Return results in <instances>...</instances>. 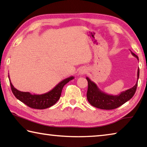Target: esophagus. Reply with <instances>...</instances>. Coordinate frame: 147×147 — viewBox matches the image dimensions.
Wrapping results in <instances>:
<instances>
[{
  "label": "esophagus",
  "instance_id": "1",
  "mask_svg": "<svg viewBox=\"0 0 147 147\" xmlns=\"http://www.w3.org/2000/svg\"><path fill=\"white\" fill-rule=\"evenodd\" d=\"M87 70L86 69H80V71H79V72H78V74H80V75H82V74H85L86 73V71Z\"/></svg>",
  "mask_w": 147,
  "mask_h": 147
}]
</instances>
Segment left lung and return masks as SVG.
<instances>
[{"instance_id":"obj_1","label":"left lung","mask_w":147,"mask_h":147,"mask_svg":"<svg viewBox=\"0 0 147 147\" xmlns=\"http://www.w3.org/2000/svg\"><path fill=\"white\" fill-rule=\"evenodd\" d=\"M131 52V54L138 59V56ZM139 76V69H138V80L136 85L127 90L121 92L117 95L108 94L98 88L96 84L86 77L88 82V89L87 92V98L92 106L102 109H113L123 105L133 97L136 93L138 81Z\"/></svg>"}]
</instances>
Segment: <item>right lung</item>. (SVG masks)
I'll return each mask as SVG.
<instances>
[{"mask_svg": "<svg viewBox=\"0 0 147 147\" xmlns=\"http://www.w3.org/2000/svg\"><path fill=\"white\" fill-rule=\"evenodd\" d=\"M10 83L12 93L14 96L22 102L25 104L30 108L34 109H43L49 108L56 103V102L60 98L62 89L63 86L67 84L69 81L73 80L74 77L70 76L69 78L63 80L54 88L47 93L41 94H32L29 92H23L19 91L18 89L14 88L11 84L9 76L8 75Z\"/></svg>", "mask_w": 147, "mask_h": 147, "instance_id": "1", "label": "right lung"}]
</instances>
